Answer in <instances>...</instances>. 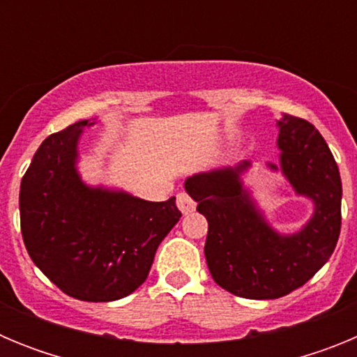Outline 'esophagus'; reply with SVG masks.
I'll return each mask as SVG.
<instances>
[{
  "instance_id": "obj_1",
  "label": "esophagus",
  "mask_w": 357,
  "mask_h": 357,
  "mask_svg": "<svg viewBox=\"0 0 357 357\" xmlns=\"http://www.w3.org/2000/svg\"><path fill=\"white\" fill-rule=\"evenodd\" d=\"M176 206H178L182 214H189L193 213L197 204H195V200L188 193H178V197H176Z\"/></svg>"
}]
</instances>
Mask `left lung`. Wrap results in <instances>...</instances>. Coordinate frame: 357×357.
Returning a JSON list of instances; mask_svg holds the SVG:
<instances>
[{"instance_id": "obj_1", "label": "left lung", "mask_w": 357, "mask_h": 357, "mask_svg": "<svg viewBox=\"0 0 357 357\" xmlns=\"http://www.w3.org/2000/svg\"><path fill=\"white\" fill-rule=\"evenodd\" d=\"M277 125L280 169L295 193L314 204L311 222L298 234H277L255 209L239 178L248 160L185 181V191L209 223L204 252L214 282L255 301L304 286L329 261L342 229V178L327 143L302 118L284 114Z\"/></svg>"}]
</instances>
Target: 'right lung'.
<instances>
[{
  "mask_svg": "<svg viewBox=\"0 0 357 357\" xmlns=\"http://www.w3.org/2000/svg\"><path fill=\"white\" fill-rule=\"evenodd\" d=\"M87 125L73 123L36 151L21 181V234L31 261L66 295L110 302L146 280L157 247L182 213L175 197L146 202L87 188L75 168Z\"/></svg>",
  "mask_w": 357,
  "mask_h": 357,
  "instance_id": "1",
  "label": "right lung"
}]
</instances>
